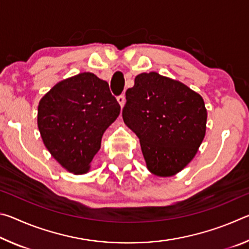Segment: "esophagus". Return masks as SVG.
<instances>
[{"mask_svg":"<svg viewBox=\"0 0 249 249\" xmlns=\"http://www.w3.org/2000/svg\"><path fill=\"white\" fill-rule=\"evenodd\" d=\"M117 102L120 103L121 107H123L124 104H125V95L124 94H121V95L117 96Z\"/></svg>","mask_w":249,"mask_h":249,"instance_id":"esophagus-1","label":"esophagus"}]
</instances>
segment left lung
Segmentation results:
<instances>
[{
	"instance_id": "left-lung-1",
	"label": "left lung",
	"mask_w": 249,
	"mask_h": 249,
	"mask_svg": "<svg viewBox=\"0 0 249 249\" xmlns=\"http://www.w3.org/2000/svg\"><path fill=\"white\" fill-rule=\"evenodd\" d=\"M125 95L122 115L140 138L147 169L158 177L178 174L205 136L208 113L202 96L157 72L136 75Z\"/></svg>"
}]
</instances>
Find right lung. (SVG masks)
<instances>
[{"label":"right lung","instance_id":"1","mask_svg":"<svg viewBox=\"0 0 249 249\" xmlns=\"http://www.w3.org/2000/svg\"><path fill=\"white\" fill-rule=\"evenodd\" d=\"M121 107L108 83L82 72L62 80L38 105L37 124L46 148L69 172L87 174L105 130Z\"/></svg>","mask_w":249,"mask_h":249}]
</instances>
